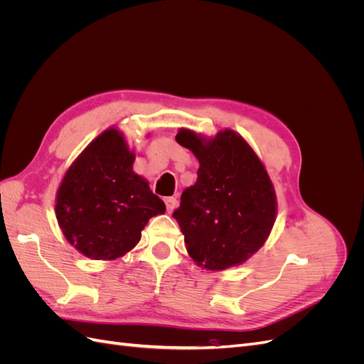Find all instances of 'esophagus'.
<instances>
[{
	"label": "esophagus",
	"instance_id": "obj_1",
	"mask_svg": "<svg viewBox=\"0 0 364 364\" xmlns=\"http://www.w3.org/2000/svg\"><path fill=\"white\" fill-rule=\"evenodd\" d=\"M165 205H167V211L171 214L176 206H178V199H176V197H167V199H165Z\"/></svg>",
	"mask_w": 364,
	"mask_h": 364
}]
</instances>
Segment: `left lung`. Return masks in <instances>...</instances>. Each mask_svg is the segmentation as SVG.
<instances>
[{
  "mask_svg": "<svg viewBox=\"0 0 364 364\" xmlns=\"http://www.w3.org/2000/svg\"><path fill=\"white\" fill-rule=\"evenodd\" d=\"M176 141L199 161L196 183L173 213L188 255L208 272L240 266L264 246L277 220V193L266 167L232 129L213 138L179 129Z\"/></svg>",
  "mask_w": 364,
  "mask_h": 364,
  "instance_id": "8db88e82",
  "label": "left lung"
}]
</instances>
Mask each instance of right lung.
Segmentation results:
<instances>
[{
    "label": "right lung",
    "instance_id": "right-lung-1",
    "mask_svg": "<svg viewBox=\"0 0 364 364\" xmlns=\"http://www.w3.org/2000/svg\"><path fill=\"white\" fill-rule=\"evenodd\" d=\"M135 151L117 127L92 139L74 159L56 193V218L68 243L91 259L124 257L165 203L134 171Z\"/></svg>",
    "mask_w": 364,
    "mask_h": 364
}]
</instances>
